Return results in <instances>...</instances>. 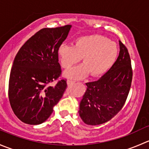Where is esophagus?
Listing matches in <instances>:
<instances>
[{
	"instance_id": "34e87169",
	"label": "esophagus",
	"mask_w": 149,
	"mask_h": 149,
	"mask_svg": "<svg viewBox=\"0 0 149 149\" xmlns=\"http://www.w3.org/2000/svg\"><path fill=\"white\" fill-rule=\"evenodd\" d=\"M75 83H76V81H72V80H68L67 81V84L68 85L70 86H73V84H75Z\"/></svg>"
}]
</instances>
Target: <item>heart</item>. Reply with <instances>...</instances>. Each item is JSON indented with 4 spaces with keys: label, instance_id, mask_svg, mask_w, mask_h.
I'll list each match as a JSON object with an SVG mask.
<instances>
[{
    "label": "heart",
    "instance_id": "1",
    "mask_svg": "<svg viewBox=\"0 0 149 149\" xmlns=\"http://www.w3.org/2000/svg\"><path fill=\"white\" fill-rule=\"evenodd\" d=\"M58 55L61 65L65 69H70L83 58L84 63L65 73L68 79H80L90 73L93 76L106 73L116 61L118 47L104 36H84L77 39L74 45H61Z\"/></svg>",
    "mask_w": 149,
    "mask_h": 149
}]
</instances>
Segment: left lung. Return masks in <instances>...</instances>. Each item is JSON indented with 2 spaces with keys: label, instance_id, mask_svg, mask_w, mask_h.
<instances>
[{
  "label": "left lung",
  "instance_id": "obj_1",
  "mask_svg": "<svg viewBox=\"0 0 149 149\" xmlns=\"http://www.w3.org/2000/svg\"><path fill=\"white\" fill-rule=\"evenodd\" d=\"M120 53L112 67L99 80L86 84L79 115L84 123L97 125L110 120L125 103L131 86L133 69L127 47L120 41Z\"/></svg>",
  "mask_w": 149,
  "mask_h": 149
}]
</instances>
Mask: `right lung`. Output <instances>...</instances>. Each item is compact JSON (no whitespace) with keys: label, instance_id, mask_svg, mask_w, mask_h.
<instances>
[{"label":"right lung","instance_id":"add662e5","mask_svg":"<svg viewBox=\"0 0 149 149\" xmlns=\"http://www.w3.org/2000/svg\"><path fill=\"white\" fill-rule=\"evenodd\" d=\"M71 25L40 29L24 44L13 61L8 83L12 110L23 123L39 125L53 112L67 83L61 79L58 48ZM55 80V86L50 84Z\"/></svg>","mask_w":149,"mask_h":149}]
</instances>
